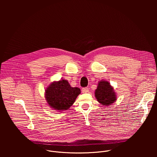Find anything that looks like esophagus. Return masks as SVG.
I'll return each instance as SVG.
<instances>
[{
	"label": "esophagus",
	"mask_w": 157,
	"mask_h": 157,
	"mask_svg": "<svg viewBox=\"0 0 157 157\" xmlns=\"http://www.w3.org/2000/svg\"><path fill=\"white\" fill-rule=\"evenodd\" d=\"M82 93H87L89 92V89L87 87H84L82 89Z\"/></svg>",
	"instance_id": "1"
}]
</instances>
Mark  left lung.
Here are the masks:
<instances>
[{
    "instance_id": "left-lung-1",
    "label": "left lung",
    "mask_w": 157,
    "mask_h": 157,
    "mask_svg": "<svg viewBox=\"0 0 157 157\" xmlns=\"http://www.w3.org/2000/svg\"><path fill=\"white\" fill-rule=\"evenodd\" d=\"M94 96L97 101L104 106L111 105L117 100V95L114 87L109 81L105 80L99 81Z\"/></svg>"
}]
</instances>
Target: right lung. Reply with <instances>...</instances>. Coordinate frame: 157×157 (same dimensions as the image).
Masks as SVG:
<instances>
[{
	"label": "right lung",
	"mask_w": 157,
	"mask_h": 157,
	"mask_svg": "<svg viewBox=\"0 0 157 157\" xmlns=\"http://www.w3.org/2000/svg\"><path fill=\"white\" fill-rule=\"evenodd\" d=\"M80 93L79 87H71L68 81L62 79L46 87L44 98L52 109L59 112L68 110Z\"/></svg>",
	"instance_id": "1"
}]
</instances>
